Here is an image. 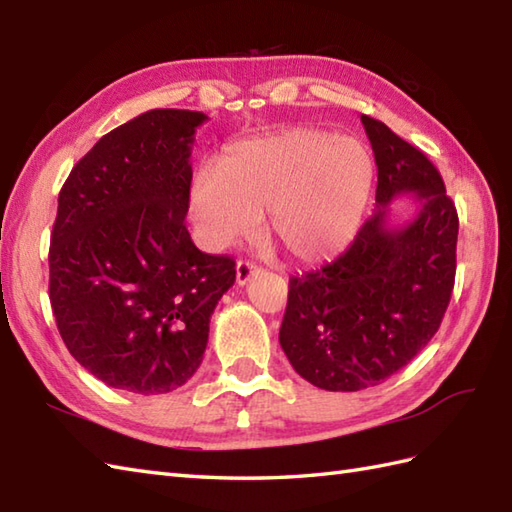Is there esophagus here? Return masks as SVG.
I'll use <instances>...</instances> for the list:
<instances>
[{"mask_svg":"<svg viewBox=\"0 0 512 512\" xmlns=\"http://www.w3.org/2000/svg\"><path fill=\"white\" fill-rule=\"evenodd\" d=\"M235 270H237V273H235V277H237V284H239V286H246L248 281L253 279V277L259 273V270H262V268L255 266L253 262H244V259H239L237 266H235Z\"/></svg>","mask_w":512,"mask_h":512,"instance_id":"obj_1","label":"esophagus"}]
</instances>
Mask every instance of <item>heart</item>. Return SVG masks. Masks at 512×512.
<instances>
[{"instance_id": "heart-1", "label": "heart", "mask_w": 512, "mask_h": 512, "mask_svg": "<svg viewBox=\"0 0 512 512\" xmlns=\"http://www.w3.org/2000/svg\"><path fill=\"white\" fill-rule=\"evenodd\" d=\"M374 158L358 138L295 127L226 147L215 169L193 176L189 213L209 248L259 224L292 257L323 262L352 244L374 184Z\"/></svg>"}]
</instances>
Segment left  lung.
<instances>
[{
	"label": "left lung",
	"instance_id": "left-lung-1",
	"mask_svg": "<svg viewBox=\"0 0 512 512\" xmlns=\"http://www.w3.org/2000/svg\"><path fill=\"white\" fill-rule=\"evenodd\" d=\"M378 167L376 211L345 253L290 279L279 343L314 387L358 391L396 374L438 332L455 281L458 211L438 169L376 118L361 116ZM419 209L391 225L388 204Z\"/></svg>",
	"mask_w": 512,
	"mask_h": 512
}]
</instances>
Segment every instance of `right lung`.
Masks as SVG:
<instances>
[{"instance_id": "right-lung-1", "label": "right lung", "mask_w": 512, "mask_h": 512, "mask_svg": "<svg viewBox=\"0 0 512 512\" xmlns=\"http://www.w3.org/2000/svg\"><path fill=\"white\" fill-rule=\"evenodd\" d=\"M206 114L149 110L112 129L59 193L50 303L61 339L114 389L167 394L198 372L235 262L184 226L191 145Z\"/></svg>"}]
</instances>
